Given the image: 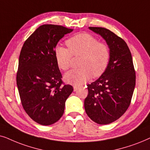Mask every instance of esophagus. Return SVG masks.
I'll return each mask as SVG.
<instances>
[{
  "instance_id": "1",
  "label": "esophagus",
  "mask_w": 150,
  "mask_h": 150,
  "mask_svg": "<svg viewBox=\"0 0 150 150\" xmlns=\"http://www.w3.org/2000/svg\"><path fill=\"white\" fill-rule=\"evenodd\" d=\"M78 88H79V87L77 86H73L74 91H77V90H78Z\"/></svg>"
}]
</instances>
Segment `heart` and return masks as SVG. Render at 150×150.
<instances>
[{
  "instance_id": "obj_1",
  "label": "heart",
  "mask_w": 150,
  "mask_h": 150,
  "mask_svg": "<svg viewBox=\"0 0 150 150\" xmlns=\"http://www.w3.org/2000/svg\"><path fill=\"white\" fill-rule=\"evenodd\" d=\"M69 47H57L55 56L59 68L67 71L71 67L73 55L81 56L79 69L71 70L65 74L67 82L79 86L91 78L101 76L106 71L110 58V50L106 44L99 42L93 35L81 33L66 42Z\"/></svg>"
}]
</instances>
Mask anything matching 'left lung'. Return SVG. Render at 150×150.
<instances>
[{"label": "left lung", "mask_w": 150, "mask_h": 150, "mask_svg": "<svg viewBox=\"0 0 150 150\" xmlns=\"http://www.w3.org/2000/svg\"><path fill=\"white\" fill-rule=\"evenodd\" d=\"M89 29L105 40L110 50V58L105 73L87 85L85 110L94 122L109 124L120 118L130 104L136 83L135 70L131 52L121 38L103 27Z\"/></svg>", "instance_id": "left-lung-1"}]
</instances>
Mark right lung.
Returning a JSON list of instances; mask_svg holds the SVG:
<instances>
[{
  "mask_svg": "<svg viewBox=\"0 0 150 150\" xmlns=\"http://www.w3.org/2000/svg\"><path fill=\"white\" fill-rule=\"evenodd\" d=\"M73 29L63 26H40L24 43L19 56L16 83L26 112L35 122L49 125L64 112L65 102L73 91L62 80L55 56L59 40Z\"/></svg>",
  "mask_w": 150,
  "mask_h": 150,
  "instance_id": "right-lung-1",
  "label": "right lung"
}]
</instances>
